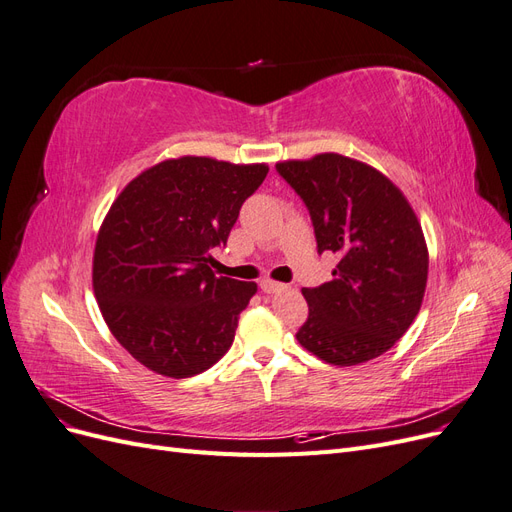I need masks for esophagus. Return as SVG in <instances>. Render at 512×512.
<instances>
[{"instance_id": "esophagus-1", "label": "esophagus", "mask_w": 512, "mask_h": 512, "mask_svg": "<svg viewBox=\"0 0 512 512\" xmlns=\"http://www.w3.org/2000/svg\"><path fill=\"white\" fill-rule=\"evenodd\" d=\"M284 288H286L284 284H277V282H273V280H262V282H260V290L267 292V294L280 292V290H284Z\"/></svg>"}]
</instances>
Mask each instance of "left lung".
<instances>
[{"label":"left lung","mask_w":512,"mask_h":512,"mask_svg":"<svg viewBox=\"0 0 512 512\" xmlns=\"http://www.w3.org/2000/svg\"><path fill=\"white\" fill-rule=\"evenodd\" d=\"M301 196L318 254L339 256L333 280L303 288L309 305L299 344L331 365H359L395 346L427 286L423 228L393 181L339 153L275 164Z\"/></svg>","instance_id":"left-lung-1"}]
</instances>
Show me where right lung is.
Wrapping results in <instances>:
<instances>
[{
	"label": "right lung",
	"instance_id": "right-lung-1",
	"mask_svg": "<svg viewBox=\"0 0 512 512\" xmlns=\"http://www.w3.org/2000/svg\"><path fill=\"white\" fill-rule=\"evenodd\" d=\"M267 164L185 156L151 166L117 196L94 252V292L117 342L168 378L218 363L258 286L215 277L211 250L226 245L241 205Z\"/></svg>",
	"mask_w": 512,
	"mask_h": 512
}]
</instances>
